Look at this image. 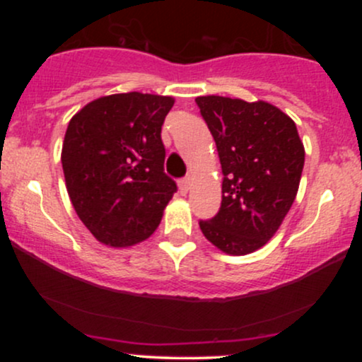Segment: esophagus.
I'll return each instance as SVG.
<instances>
[{"label":"esophagus","mask_w":362,"mask_h":362,"mask_svg":"<svg viewBox=\"0 0 362 362\" xmlns=\"http://www.w3.org/2000/svg\"><path fill=\"white\" fill-rule=\"evenodd\" d=\"M178 190H180L182 195H185L187 192L190 190V180L189 178H182L180 182H178Z\"/></svg>","instance_id":"obj_1"}]
</instances>
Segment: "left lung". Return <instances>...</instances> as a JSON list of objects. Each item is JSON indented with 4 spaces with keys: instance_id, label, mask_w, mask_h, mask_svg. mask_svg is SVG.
<instances>
[{
    "instance_id": "obj_1",
    "label": "left lung",
    "mask_w": 362,
    "mask_h": 362,
    "mask_svg": "<svg viewBox=\"0 0 362 362\" xmlns=\"http://www.w3.org/2000/svg\"><path fill=\"white\" fill-rule=\"evenodd\" d=\"M223 168V201L201 231L228 255H247L276 235L300 189L305 146L294 120L272 103L197 97Z\"/></svg>"
}]
</instances>
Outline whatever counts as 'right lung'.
<instances>
[{
    "label": "right lung",
    "instance_id": "add662e5",
    "mask_svg": "<svg viewBox=\"0 0 362 362\" xmlns=\"http://www.w3.org/2000/svg\"><path fill=\"white\" fill-rule=\"evenodd\" d=\"M173 97L115 93L86 103L62 141L66 189L98 242L127 248L149 238L177 184L163 170L161 126Z\"/></svg>",
    "mask_w": 362,
    "mask_h": 362
}]
</instances>
